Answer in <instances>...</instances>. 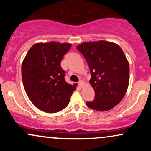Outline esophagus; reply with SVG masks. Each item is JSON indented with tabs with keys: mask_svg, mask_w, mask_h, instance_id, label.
Returning <instances> with one entry per match:
<instances>
[{
	"mask_svg": "<svg viewBox=\"0 0 151 151\" xmlns=\"http://www.w3.org/2000/svg\"><path fill=\"white\" fill-rule=\"evenodd\" d=\"M78 85H79V87H82L83 86H84V81H79V82H78Z\"/></svg>",
	"mask_w": 151,
	"mask_h": 151,
	"instance_id": "34e87169",
	"label": "esophagus"
}]
</instances>
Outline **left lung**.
Instances as JSON below:
<instances>
[{
    "mask_svg": "<svg viewBox=\"0 0 151 151\" xmlns=\"http://www.w3.org/2000/svg\"><path fill=\"white\" fill-rule=\"evenodd\" d=\"M77 49L87 62L89 82L95 92L87 106L99 111L114 108L125 96L129 82V64L123 50L115 43L103 40L84 42Z\"/></svg>",
    "mask_w": 151,
    "mask_h": 151,
    "instance_id": "8db88e82",
    "label": "left lung"
}]
</instances>
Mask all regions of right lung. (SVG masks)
<instances>
[{
    "label": "right lung",
    "instance_id": "obj_1",
    "mask_svg": "<svg viewBox=\"0 0 151 151\" xmlns=\"http://www.w3.org/2000/svg\"><path fill=\"white\" fill-rule=\"evenodd\" d=\"M72 45L37 43L22 64V79L27 96L42 111L56 113L67 106L76 86L66 82L61 61Z\"/></svg>",
    "mask_w": 151,
    "mask_h": 151
}]
</instances>
